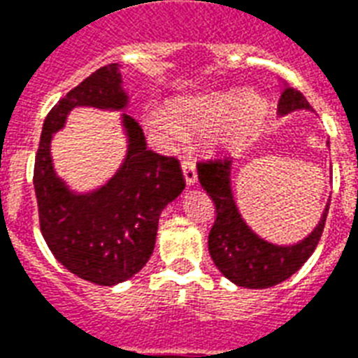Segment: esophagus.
Wrapping results in <instances>:
<instances>
[{
  "label": "esophagus",
  "instance_id": "obj_1",
  "mask_svg": "<svg viewBox=\"0 0 358 358\" xmlns=\"http://www.w3.org/2000/svg\"><path fill=\"white\" fill-rule=\"evenodd\" d=\"M182 173H184V178L187 182V185H193L196 182V165L193 159H184L182 162Z\"/></svg>",
  "mask_w": 358,
  "mask_h": 358
}]
</instances>
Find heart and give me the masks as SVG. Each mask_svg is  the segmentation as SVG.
I'll list each match as a JSON object with an SVG mask.
<instances>
[{"mask_svg":"<svg viewBox=\"0 0 358 358\" xmlns=\"http://www.w3.org/2000/svg\"><path fill=\"white\" fill-rule=\"evenodd\" d=\"M267 102L255 92L239 96L238 92H206L182 98L169 106L167 113H152L146 124L174 141L182 129H204L215 124L212 141L219 146L238 145L262 124Z\"/></svg>","mask_w":358,"mask_h":358,"instance_id":"b5f03b06","label":"heart"}]
</instances>
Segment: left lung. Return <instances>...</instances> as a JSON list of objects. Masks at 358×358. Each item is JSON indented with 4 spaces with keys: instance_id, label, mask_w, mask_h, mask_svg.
<instances>
[{
    "instance_id": "left-lung-1",
    "label": "left lung",
    "mask_w": 358,
    "mask_h": 358,
    "mask_svg": "<svg viewBox=\"0 0 358 358\" xmlns=\"http://www.w3.org/2000/svg\"><path fill=\"white\" fill-rule=\"evenodd\" d=\"M295 109H312V106L297 89L286 85L278 100V111L284 115ZM230 163L227 156L196 163L201 185L215 204V221L208 236V249L219 271L232 282L245 288H269L292 277L310 258L325 229L329 206L317 229L301 243L292 247L267 243L252 234L239 217L230 193Z\"/></svg>"
}]
</instances>
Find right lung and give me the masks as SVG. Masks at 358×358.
I'll use <instances>...</instances> for the list:
<instances>
[{"mask_svg": "<svg viewBox=\"0 0 358 358\" xmlns=\"http://www.w3.org/2000/svg\"><path fill=\"white\" fill-rule=\"evenodd\" d=\"M126 100L120 64L94 70L48 113L35 156L33 184L42 236L69 271L100 286L124 282L143 269L156 245L159 213L185 187L178 159L148 150L143 129L129 115H124L128 156L108 185L91 195H72L55 176L50 141L70 109H122Z\"/></svg>", "mask_w": 358, "mask_h": 358, "instance_id": "add662e5", "label": "right lung"}]
</instances>
